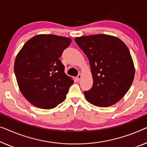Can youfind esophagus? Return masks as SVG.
<instances>
[{
  "mask_svg": "<svg viewBox=\"0 0 147 147\" xmlns=\"http://www.w3.org/2000/svg\"><path fill=\"white\" fill-rule=\"evenodd\" d=\"M82 74H79L77 76H76V80H77L78 81H79V80L81 79V78H82Z\"/></svg>",
  "mask_w": 147,
  "mask_h": 147,
  "instance_id": "34e87169",
  "label": "esophagus"
}]
</instances>
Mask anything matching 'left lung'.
Masks as SVG:
<instances>
[{
    "instance_id": "left-lung-1",
    "label": "left lung",
    "mask_w": 147,
    "mask_h": 147,
    "mask_svg": "<svg viewBox=\"0 0 147 147\" xmlns=\"http://www.w3.org/2000/svg\"><path fill=\"white\" fill-rule=\"evenodd\" d=\"M88 59L93 85L84 91L88 102L98 107L115 104L127 92L135 76L129 50L121 39L105 34L74 39Z\"/></svg>"
}]
</instances>
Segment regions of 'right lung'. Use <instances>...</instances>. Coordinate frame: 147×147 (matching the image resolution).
<instances>
[{
  "instance_id": "1",
  "label": "right lung",
  "mask_w": 147,
  "mask_h": 147,
  "mask_svg": "<svg viewBox=\"0 0 147 147\" xmlns=\"http://www.w3.org/2000/svg\"><path fill=\"white\" fill-rule=\"evenodd\" d=\"M71 38L41 34L29 39L17 55L14 73L24 96L42 109L57 106L66 98L74 81L64 73L59 58Z\"/></svg>"
}]
</instances>
